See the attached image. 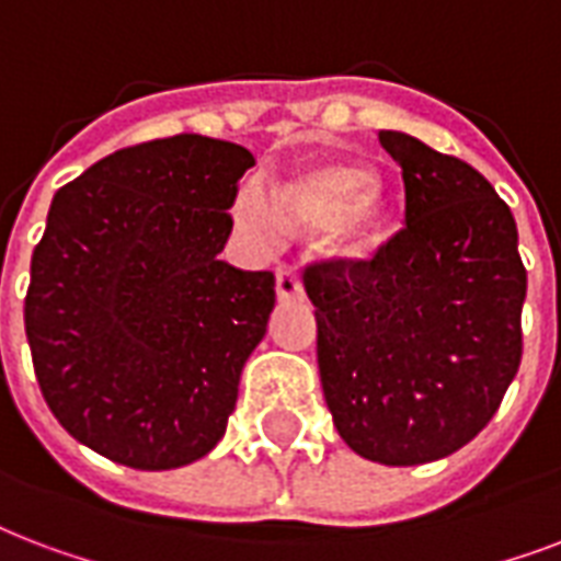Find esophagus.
<instances>
[{
    "label": "esophagus",
    "instance_id": "1",
    "mask_svg": "<svg viewBox=\"0 0 561 561\" xmlns=\"http://www.w3.org/2000/svg\"><path fill=\"white\" fill-rule=\"evenodd\" d=\"M276 294L279 299H302V282H299L297 271H290V267L276 271Z\"/></svg>",
    "mask_w": 561,
    "mask_h": 561
}]
</instances>
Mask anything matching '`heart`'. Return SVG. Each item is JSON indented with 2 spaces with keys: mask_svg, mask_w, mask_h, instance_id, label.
Segmentation results:
<instances>
[{
  "mask_svg": "<svg viewBox=\"0 0 561 561\" xmlns=\"http://www.w3.org/2000/svg\"><path fill=\"white\" fill-rule=\"evenodd\" d=\"M232 220L259 250H271L285 229L320 232L323 250L341 262L367 264L391 238V205L376 170L344 156L299 161L276 182H247L234 194Z\"/></svg>",
  "mask_w": 561,
  "mask_h": 561,
  "instance_id": "b5f03b06",
  "label": "heart"
}]
</instances>
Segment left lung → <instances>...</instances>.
Returning <instances> with one entry per match:
<instances>
[{
	"instance_id": "left-lung-1",
	"label": "left lung",
	"mask_w": 561,
	"mask_h": 561,
	"mask_svg": "<svg viewBox=\"0 0 561 561\" xmlns=\"http://www.w3.org/2000/svg\"><path fill=\"white\" fill-rule=\"evenodd\" d=\"M403 167L405 226L367 264L306 271L337 435L379 465L450 456L485 430L520 365L527 271L508 205L473 167L379 131Z\"/></svg>"
}]
</instances>
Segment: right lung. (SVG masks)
<instances>
[{"label":"right lung","instance_id":"right-lung-1","mask_svg":"<svg viewBox=\"0 0 561 561\" xmlns=\"http://www.w3.org/2000/svg\"><path fill=\"white\" fill-rule=\"evenodd\" d=\"M250 149L176 135L119 149L53 196L25 337L43 400L105 459L173 470L224 438L276 306L271 271L220 262Z\"/></svg>","mask_w":561,"mask_h":561}]
</instances>
